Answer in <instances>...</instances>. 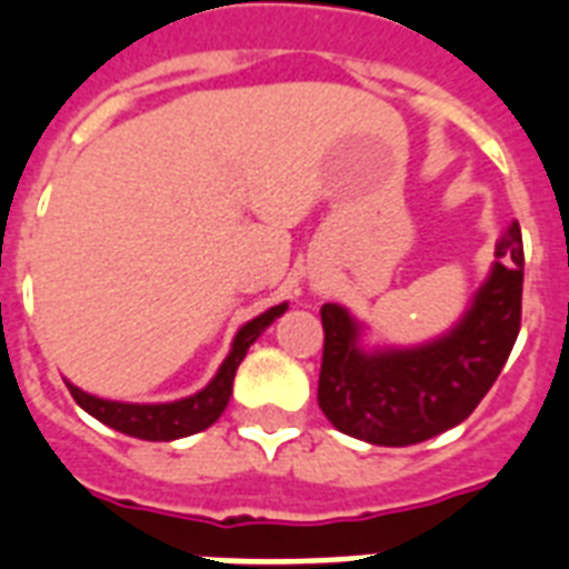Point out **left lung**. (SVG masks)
Wrapping results in <instances>:
<instances>
[{
  "label": "left lung",
  "instance_id": "left-lung-1",
  "mask_svg": "<svg viewBox=\"0 0 569 569\" xmlns=\"http://www.w3.org/2000/svg\"><path fill=\"white\" fill-rule=\"evenodd\" d=\"M491 273L448 335L412 349L360 346L363 326L342 305H322L317 401L346 436L383 448L419 445L477 410L520 331L523 241L511 223L497 241Z\"/></svg>",
  "mask_w": 569,
  "mask_h": 569
}]
</instances>
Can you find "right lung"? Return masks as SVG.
I'll use <instances>...</instances> for the list:
<instances>
[{"label":"right lung","instance_id":"right-lung-1","mask_svg":"<svg viewBox=\"0 0 569 569\" xmlns=\"http://www.w3.org/2000/svg\"><path fill=\"white\" fill-rule=\"evenodd\" d=\"M284 311H288V302L276 305V308H270L261 317L250 319L247 326L238 328L232 349H229L227 360L220 363L218 375L200 392H194L189 398H180V401L127 403L89 396V392L78 389L69 380H66V387H69L72 398L78 401V407H83L92 419L112 427V430H119V433L133 436V439H144V442H173V439H182V436L200 433V430L214 425L220 419V412L227 410L229 396H232L234 372H238L241 360L247 358V349Z\"/></svg>","mask_w":569,"mask_h":569}]
</instances>
